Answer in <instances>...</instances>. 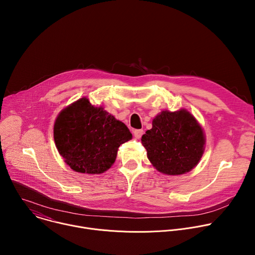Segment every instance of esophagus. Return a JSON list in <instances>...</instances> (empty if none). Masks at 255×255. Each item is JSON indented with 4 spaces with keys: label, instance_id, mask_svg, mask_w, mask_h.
<instances>
[{
    "label": "esophagus",
    "instance_id": "34e87169",
    "mask_svg": "<svg viewBox=\"0 0 255 255\" xmlns=\"http://www.w3.org/2000/svg\"><path fill=\"white\" fill-rule=\"evenodd\" d=\"M133 133H134V136H135L136 138H140V137L142 136V134H143V130H142V129H135V130L133 131Z\"/></svg>",
    "mask_w": 255,
    "mask_h": 255
}]
</instances>
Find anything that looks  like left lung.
<instances>
[{
	"mask_svg": "<svg viewBox=\"0 0 255 255\" xmlns=\"http://www.w3.org/2000/svg\"><path fill=\"white\" fill-rule=\"evenodd\" d=\"M141 142L157 170L177 175L198 164L204 153L205 136L188 111H162L153 119L152 128L142 135Z\"/></svg>",
	"mask_w": 255,
	"mask_h": 255,
	"instance_id": "left-lung-1",
	"label": "left lung"
}]
</instances>
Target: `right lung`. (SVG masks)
I'll list each match as a JSON object with an SVG mask.
<instances>
[{
	"label": "right lung",
	"mask_w": 255,
	"mask_h": 255,
	"mask_svg": "<svg viewBox=\"0 0 255 255\" xmlns=\"http://www.w3.org/2000/svg\"><path fill=\"white\" fill-rule=\"evenodd\" d=\"M54 141L66 164L78 172L99 174L115 162L121 144L132 138L128 127L102 107L82 98L56 118Z\"/></svg>",
	"instance_id": "obj_1"
}]
</instances>
